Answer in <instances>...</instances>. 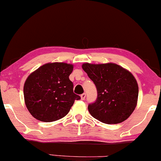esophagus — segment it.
Instances as JSON below:
<instances>
[{
	"label": "esophagus",
	"mask_w": 161,
	"mask_h": 161,
	"mask_svg": "<svg viewBox=\"0 0 161 161\" xmlns=\"http://www.w3.org/2000/svg\"><path fill=\"white\" fill-rule=\"evenodd\" d=\"M86 93H83V94H82V95H80L81 99H82V100H85V98H86Z\"/></svg>",
	"instance_id": "obj_1"
}]
</instances>
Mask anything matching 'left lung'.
Here are the masks:
<instances>
[{
	"mask_svg": "<svg viewBox=\"0 0 161 161\" xmlns=\"http://www.w3.org/2000/svg\"><path fill=\"white\" fill-rule=\"evenodd\" d=\"M82 67L97 92L96 101L88 107L90 114L106 124H117L128 119L138 101V86L134 75L114 63H85Z\"/></svg>",
	"mask_w": 161,
	"mask_h": 161,
	"instance_id": "1",
	"label": "left lung"
}]
</instances>
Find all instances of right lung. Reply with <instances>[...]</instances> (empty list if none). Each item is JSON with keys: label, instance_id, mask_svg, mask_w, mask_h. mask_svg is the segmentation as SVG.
I'll return each instance as SVG.
<instances>
[{"label": "right lung", "instance_id": "right-lung-1", "mask_svg": "<svg viewBox=\"0 0 161 161\" xmlns=\"http://www.w3.org/2000/svg\"><path fill=\"white\" fill-rule=\"evenodd\" d=\"M73 64L48 63L32 72L23 87L25 106L33 117L53 122L64 117L80 97L73 93L69 76Z\"/></svg>", "mask_w": 161, "mask_h": 161}]
</instances>
